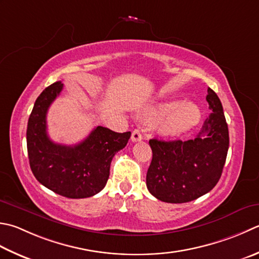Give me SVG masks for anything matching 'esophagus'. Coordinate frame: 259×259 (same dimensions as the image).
Here are the masks:
<instances>
[{"label":"esophagus","mask_w":259,"mask_h":259,"mask_svg":"<svg viewBox=\"0 0 259 259\" xmlns=\"http://www.w3.org/2000/svg\"><path fill=\"white\" fill-rule=\"evenodd\" d=\"M141 139H143V135H141L140 130L135 129L133 131V135H131V140H133L134 143H137V141H140Z\"/></svg>","instance_id":"obj_1"}]
</instances>
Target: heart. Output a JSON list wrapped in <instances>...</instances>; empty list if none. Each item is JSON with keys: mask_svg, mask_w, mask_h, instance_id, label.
Returning a JSON list of instances; mask_svg holds the SVG:
<instances>
[{"mask_svg": "<svg viewBox=\"0 0 259 259\" xmlns=\"http://www.w3.org/2000/svg\"><path fill=\"white\" fill-rule=\"evenodd\" d=\"M147 120L161 119L158 130L163 136H180L193 128L201 119L199 106L179 99L164 100L147 106L144 111Z\"/></svg>", "mask_w": 259, "mask_h": 259, "instance_id": "obj_1", "label": "heart"}]
</instances>
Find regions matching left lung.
<instances>
[{
    "instance_id": "8db88e82",
    "label": "left lung",
    "mask_w": 259,
    "mask_h": 259,
    "mask_svg": "<svg viewBox=\"0 0 259 259\" xmlns=\"http://www.w3.org/2000/svg\"><path fill=\"white\" fill-rule=\"evenodd\" d=\"M212 112L194 139H150L153 159L147 171V189L167 203H186L210 192L219 182L229 148V131L220 99L207 89Z\"/></svg>"
}]
</instances>
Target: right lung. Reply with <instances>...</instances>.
I'll use <instances>...</instances> for the list:
<instances>
[{"label":"right lung","instance_id":"obj_1","mask_svg":"<svg viewBox=\"0 0 259 259\" xmlns=\"http://www.w3.org/2000/svg\"><path fill=\"white\" fill-rule=\"evenodd\" d=\"M63 88L62 80H58L35 100L27 128L30 168L39 183L55 193L68 199H84L103 190L111 161L128 144L131 133L119 134L99 125L77 145L54 143L47 135L46 116Z\"/></svg>","mask_w":259,"mask_h":259}]
</instances>
